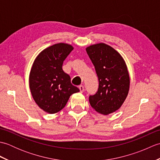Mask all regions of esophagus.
<instances>
[{
	"mask_svg": "<svg viewBox=\"0 0 160 160\" xmlns=\"http://www.w3.org/2000/svg\"><path fill=\"white\" fill-rule=\"evenodd\" d=\"M79 89H80V92H81V93H82L83 91H84V86H82V85H80V86H79Z\"/></svg>",
	"mask_w": 160,
	"mask_h": 160,
	"instance_id": "34e87169",
	"label": "esophagus"
}]
</instances>
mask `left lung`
<instances>
[{
  "label": "left lung",
  "instance_id": "left-lung-1",
  "mask_svg": "<svg viewBox=\"0 0 160 160\" xmlns=\"http://www.w3.org/2000/svg\"><path fill=\"white\" fill-rule=\"evenodd\" d=\"M86 51L99 81L98 91L89 96L91 106L101 114L113 113L128 93L130 79L126 63L117 51L104 43L88 47Z\"/></svg>",
  "mask_w": 160,
  "mask_h": 160
}]
</instances>
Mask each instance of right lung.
Masks as SVG:
<instances>
[{"mask_svg":"<svg viewBox=\"0 0 160 160\" xmlns=\"http://www.w3.org/2000/svg\"><path fill=\"white\" fill-rule=\"evenodd\" d=\"M73 49L68 44H56L44 49L33 62L29 74L30 91L36 103L47 113L62 110L71 95L80 91L62 68Z\"/></svg>","mask_w":160,"mask_h":160,"instance_id":"obj_1","label":"right lung"}]
</instances>
